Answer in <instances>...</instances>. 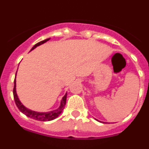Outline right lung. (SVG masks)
<instances>
[{"label": "right lung", "mask_w": 149, "mask_h": 149, "mask_svg": "<svg viewBox=\"0 0 149 149\" xmlns=\"http://www.w3.org/2000/svg\"><path fill=\"white\" fill-rule=\"evenodd\" d=\"M50 39V38L48 39H46L43 41H41L39 42L36 43L35 45L31 48L30 51L32 50L35 49L37 46L41 45L44 44L45 42H48ZM17 73V72H16ZM16 76V74H15ZM13 96H14V100H15V104L18 107V108L19 109L22 113H24V115L27 116V117H30L31 119H33L37 121H42V122H47V121H51L53 119H56V117H58L60 116V114L61 113L62 111L63 110L64 107H65V103H66V97H67V93H65V95L63 97L61 100V102H60V105L58 108L56 110H52V111L49 112H45V113H43V112H36L33 111V110H31L30 109L27 108L26 107L24 106L22 104V103L20 101L19 98H18V95H17L16 93V81H15V78L14 80V88H13Z\"/></svg>", "instance_id": "right-lung-1"}]
</instances>
